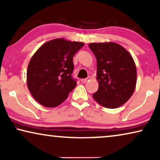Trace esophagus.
<instances>
[{"instance_id": "1", "label": "esophagus", "mask_w": 160, "mask_h": 160, "mask_svg": "<svg viewBox=\"0 0 160 160\" xmlns=\"http://www.w3.org/2000/svg\"><path fill=\"white\" fill-rule=\"evenodd\" d=\"M90 76H88V77L86 78H83V79H82V83H86L88 82L89 80H90Z\"/></svg>"}]
</instances>
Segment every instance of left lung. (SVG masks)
Masks as SVG:
<instances>
[{"mask_svg":"<svg viewBox=\"0 0 160 160\" xmlns=\"http://www.w3.org/2000/svg\"><path fill=\"white\" fill-rule=\"evenodd\" d=\"M89 49L97 60L98 90L93 98L105 108H116L128 101L134 92L137 71L132 57L113 42L92 43Z\"/></svg>","mask_w":160,"mask_h":160,"instance_id":"obj_1","label":"left lung"}]
</instances>
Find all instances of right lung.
I'll return each mask as SVG.
<instances>
[{
	"label": "right lung",
	"instance_id": "right-lung-1",
	"mask_svg": "<svg viewBox=\"0 0 160 160\" xmlns=\"http://www.w3.org/2000/svg\"><path fill=\"white\" fill-rule=\"evenodd\" d=\"M84 45L82 42L55 38L41 46L32 55L27 71V85L39 103L54 108L67 99L75 88L71 77L73 58Z\"/></svg>",
	"mask_w": 160,
	"mask_h": 160
}]
</instances>
